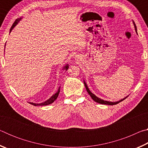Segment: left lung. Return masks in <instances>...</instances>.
<instances>
[{
    "instance_id": "left-lung-1",
    "label": "left lung",
    "mask_w": 148,
    "mask_h": 148,
    "mask_svg": "<svg viewBox=\"0 0 148 148\" xmlns=\"http://www.w3.org/2000/svg\"><path fill=\"white\" fill-rule=\"evenodd\" d=\"M133 24H134V28H135V31H136V32H137V30H136V25H135V23H134V22L133 21ZM84 85H85V87H86V90H87V92H88L89 93V95H90V96H91V97L92 98V99L94 101H95L96 102H98V103H99V104H107V105H115V104H118L119 102H121V101H123L124 99H125L127 98V97H125V98H124V99H121V100H120V101H117V102H109V101H104V100H102V99H100V98H99V97H97L96 95H95L93 93H92V92L90 91V90L89 89V88H88V87H87V84H86V82H84Z\"/></svg>"
}]
</instances>
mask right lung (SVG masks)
Wrapping results in <instances>:
<instances>
[{"instance_id":"add662e5","label":"right lung","mask_w":148,"mask_h":148,"mask_svg":"<svg viewBox=\"0 0 148 148\" xmlns=\"http://www.w3.org/2000/svg\"><path fill=\"white\" fill-rule=\"evenodd\" d=\"M21 19H22V17H20V18L17 19L16 21H14V23H13V25H12V26L11 27L10 31V32L12 31V30L14 28V27L16 26V25L19 23V21H21ZM5 46H6V45H5ZM68 69H69V64H67L65 65V66L63 67V69H62V70H66H66H68ZM59 92H60V87L58 89V91H57V92H56V93H55L54 95H52V96L50 97V98L48 100H47L46 101L42 102V103L36 104V103H33V102H29V103H30V104H32V105H34V106H46V105H49L50 104L53 103V102L55 101H56L57 97H58V95H59Z\"/></svg>"}]
</instances>
